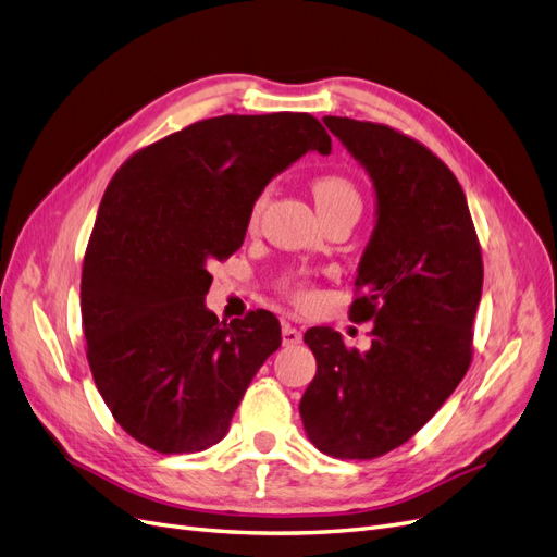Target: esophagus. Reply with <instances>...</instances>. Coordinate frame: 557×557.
Segmentation results:
<instances>
[{"mask_svg": "<svg viewBox=\"0 0 557 557\" xmlns=\"http://www.w3.org/2000/svg\"><path fill=\"white\" fill-rule=\"evenodd\" d=\"M283 346H297L301 344V332L297 327H293L290 323H283Z\"/></svg>", "mask_w": 557, "mask_h": 557, "instance_id": "obj_1", "label": "esophagus"}]
</instances>
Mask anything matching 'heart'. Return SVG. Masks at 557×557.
<instances>
[{"mask_svg":"<svg viewBox=\"0 0 557 557\" xmlns=\"http://www.w3.org/2000/svg\"><path fill=\"white\" fill-rule=\"evenodd\" d=\"M311 193H313V199H315V207L320 213H327V211H334V209H342V207H350L356 205L360 207V195L356 190V185H352L348 178L344 176H336V174H325V176H318L313 183H311ZM267 193H262L256 205H252V221H256L258 213L262 211V207L267 205ZM293 295L295 299L299 301H307L309 299V293L301 283H293Z\"/></svg>","mask_w":557,"mask_h":557,"instance_id":"1","label":"heart"}]
</instances>
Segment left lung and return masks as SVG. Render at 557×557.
I'll use <instances>...</instances> for the list:
<instances>
[{
	"instance_id": "8db88e82",
	"label": "left lung",
	"mask_w": 557,
	"mask_h": 557,
	"mask_svg": "<svg viewBox=\"0 0 557 557\" xmlns=\"http://www.w3.org/2000/svg\"><path fill=\"white\" fill-rule=\"evenodd\" d=\"M323 123L374 188V230L350 305L374 327L362 352L332 327L307 330L318 369L299 416L318 450L372 460L409 442L467 374L483 262L467 197L440 158L387 125Z\"/></svg>"
}]
</instances>
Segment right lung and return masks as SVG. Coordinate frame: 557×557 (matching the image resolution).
I'll return each instance as SVG.
<instances>
[{
  "instance_id": "obj_1",
  "label": "right lung",
  "mask_w": 557,
  "mask_h": 557,
  "mask_svg": "<svg viewBox=\"0 0 557 557\" xmlns=\"http://www.w3.org/2000/svg\"><path fill=\"white\" fill-rule=\"evenodd\" d=\"M332 139L309 113L221 115L134 153L104 193L83 260L81 315L97 391L158 453L223 440L264 360L274 313L218 323L209 264L242 248L264 185Z\"/></svg>"
}]
</instances>
